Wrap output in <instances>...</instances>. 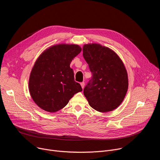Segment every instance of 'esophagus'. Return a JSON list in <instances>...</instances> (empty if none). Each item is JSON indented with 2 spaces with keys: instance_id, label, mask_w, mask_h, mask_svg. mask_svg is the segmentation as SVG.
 I'll use <instances>...</instances> for the list:
<instances>
[{
  "instance_id": "esophagus-1",
  "label": "esophagus",
  "mask_w": 160,
  "mask_h": 160,
  "mask_svg": "<svg viewBox=\"0 0 160 160\" xmlns=\"http://www.w3.org/2000/svg\"><path fill=\"white\" fill-rule=\"evenodd\" d=\"M80 85H81V86H82V88H83L84 87H85V82H81V83H80Z\"/></svg>"
}]
</instances>
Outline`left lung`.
<instances>
[{
    "label": "left lung",
    "instance_id": "1",
    "mask_svg": "<svg viewBox=\"0 0 160 160\" xmlns=\"http://www.w3.org/2000/svg\"><path fill=\"white\" fill-rule=\"evenodd\" d=\"M83 56L92 75L83 89L90 106L102 112L116 109L128 85L123 62L115 52L98 43L84 45Z\"/></svg>",
    "mask_w": 160,
    "mask_h": 160
}]
</instances>
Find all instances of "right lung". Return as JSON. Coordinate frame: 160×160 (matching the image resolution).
<instances>
[{
    "label": "right lung",
    "mask_w": 160,
    "mask_h": 160,
    "mask_svg": "<svg viewBox=\"0 0 160 160\" xmlns=\"http://www.w3.org/2000/svg\"><path fill=\"white\" fill-rule=\"evenodd\" d=\"M82 51L78 45L60 44L45 51L35 62L29 79L34 102L42 109L56 112L82 91L70 65Z\"/></svg>",
    "instance_id": "right-lung-1"
}]
</instances>
